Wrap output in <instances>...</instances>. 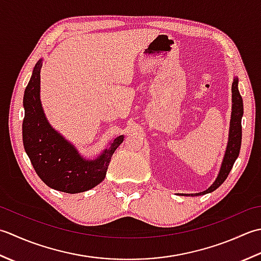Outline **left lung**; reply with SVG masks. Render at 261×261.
I'll list each match as a JSON object with an SVG mask.
<instances>
[{
    "label": "left lung",
    "mask_w": 261,
    "mask_h": 261,
    "mask_svg": "<svg viewBox=\"0 0 261 261\" xmlns=\"http://www.w3.org/2000/svg\"><path fill=\"white\" fill-rule=\"evenodd\" d=\"M238 77H234L232 83V114H231V121H230V132H228V142L226 146V151L223 158V162L220 169V172L217 174V178L213 182L208 189H206L201 193L197 194H180L184 196H200L212 193L217 189L225 181L228 173L234 164L236 160L240 153L241 147V138H242V127H241V119L243 116V101L240 92L238 89Z\"/></svg>",
    "instance_id": "1"
}]
</instances>
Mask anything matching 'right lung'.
<instances>
[{"mask_svg": "<svg viewBox=\"0 0 261 261\" xmlns=\"http://www.w3.org/2000/svg\"><path fill=\"white\" fill-rule=\"evenodd\" d=\"M41 61L37 62L24 90V150L35 171L48 187L67 194L83 193L105 179L111 156L123 143L124 135L115 138L94 160L84 159L74 145L53 128L44 114L40 101Z\"/></svg>", "mask_w": 261, "mask_h": 261, "instance_id": "obj_1", "label": "right lung"}]
</instances>
